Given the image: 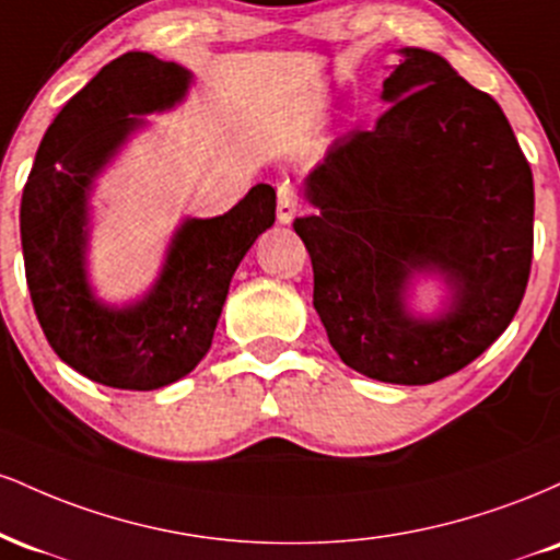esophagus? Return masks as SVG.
Listing matches in <instances>:
<instances>
[{
	"instance_id": "obj_1",
	"label": "esophagus",
	"mask_w": 560,
	"mask_h": 560,
	"mask_svg": "<svg viewBox=\"0 0 560 560\" xmlns=\"http://www.w3.org/2000/svg\"><path fill=\"white\" fill-rule=\"evenodd\" d=\"M276 197H279V205H276V218H279V223H289L298 213V195H294V189L289 186V182H281L276 186Z\"/></svg>"
}]
</instances>
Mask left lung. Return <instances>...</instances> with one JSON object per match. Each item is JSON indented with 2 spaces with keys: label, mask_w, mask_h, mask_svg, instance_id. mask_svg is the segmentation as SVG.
<instances>
[{
  "label": "left lung",
  "mask_w": 560,
  "mask_h": 560,
  "mask_svg": "<svg viewBox=\"0 0 560 560\" xmlns=\"http://www.w3.org/2000/svg\"><path fill=\"white\" fill-rule=\"evenodd\" d=\"M387 110L337 139L311 171L313 213L294 218L313 262V305L350 369L392 384L460 371L508 329L535 247V184L490 94L427 49H402ZM442 270L454 305L416 322L401 292Z\"/></svg>",
  "instance_id": "obj_1"
}]
</instances>
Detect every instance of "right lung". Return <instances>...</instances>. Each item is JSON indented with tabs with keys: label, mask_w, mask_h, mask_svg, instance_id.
<instances>
[{
	"label": "right lung",
	"mask_w": 560,
	"mask_h": 560,
	"mask_svg": "<svg viewBox=\"0 0 560 560\" xmlns=\"http://www.w3.org/2000/svg\"><path fill=\"white\" fill-rule=\"evenodd\" d=\"M189 86V70L155 55L107 62L57 113L38 144L21 199V242L31 302L44 337L70 369L115 389H158L202 361L231 276L276 221L273 186L258 184L218 218L178 229L152 292L113 311L83 273L89 186L115 147L141 126L131 115L165 110Z\"/></svg>",
	"instance_id": "add662e5"
}]
</instances>
